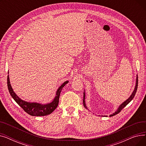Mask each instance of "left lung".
<instances>
[{"mask_svg":"<svg viewBox=\"0 0 146 146\" xmlns=\"http://www.w3.org/2000/svg\"><path fill=\"white\" fill-rule=\"evenodd\" d=\"M138 80H138V76H137V79H136V85H135V89H134V91H133V94H131V96H130V97L127 99V100H126L124 102L122 103V104L119 106V107L118 108V109L117 110V111H116L115 112L113 113L112 115H111L110 117H112V116H113V115H115L116 114H118V113H119V112H121V111L122 109H123L125 106H126V105H128L130 102L131 101L132 99L134 98V96H135V94H136L137 90V88H138ZM85 92H84V94H83V106H85V108L87 109V106H86V104H85Z\"/></svg>","mask_w":146,"mask_h":146,"instance_id":"1","label":"left lung"}]
</instances>
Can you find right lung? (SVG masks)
Wrapping results in <instances>:
<instances>
[{
    "label": "right lung",
    "mask_w": 146,
    "mask_h": 146,
    "mask_svg": "<svg viewBox=\"0 0 146 146\" xmlns=\"http://www.w3.org/2000/svg\"><path fill=\"white\" fill-rule=\"evenodd\" d=\"M68 81L65 82L58 89L56 96L52 102L50 104H47L45 105H42L38 103H30L24 101L21 99L13 92L11 83L9 81V75L7 76V88L9 91V93L11 96L13 98L14 100L16 102L21 108L24 110L27 113L30 115L32 116H45L48 115L54 111L56 110L57 107L59 102V97L60 95L61 91L62 90L63 88L68 83Z\"/></svg>",
    "instance_id": "add662e5"
}]
</instances>
